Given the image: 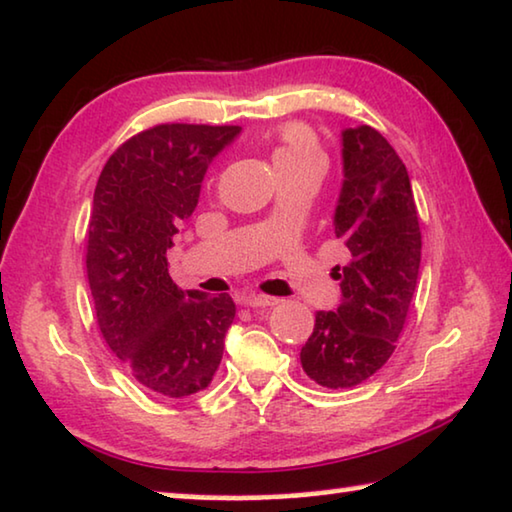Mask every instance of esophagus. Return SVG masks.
Segmentation results:
<instances>
[{
  "label": "esophagus",
  "instance_id": "esophagus-1",
  "mask_svg": "<svg viewBox=\"0 0 512 512\" xmlns=\"http://www.w3.org/2000/svg\"><path fill=\"white\" fill-rule=\"evenodd\" d=\"M243 305H250V308H273L280 301L273 299V296H264V294H243L239 299Z\"/></svg>",
  "mask_w": 512,
  "mask_h": 512
}]
</instances>
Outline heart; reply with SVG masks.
Returning <instances> with one entry per match:
<instances>
[{
	"instance_id": "1",
	"label": "heart",
	"mask_w": 512,
	"mask_h": 512,
	"mask_svg": "<svg viewBox=\"0 0 512 512\" xmlns=\"http://www.w3.org/2000/svg\"><path fill=\"white\" fill-rule=\"evenodd\" d=\"M305 160H322V151H319L315 137L301 126L285 128L280 135V144L273 149V165H276V170L285 165L305 163Z\"/></svg>"
}]
</instances>
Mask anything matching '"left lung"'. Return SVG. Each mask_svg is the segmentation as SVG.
<instances>
[{
	"label": "left lung",
	"mask_w": 512,
	"mask_h": 512,
	"mask_svg": "<svg viewBox=\"0 0 512 512\" xmlns=\"http://www.w3.org/2000/svg\"><path fill=\"white\" fill-rule=\"evenodd\" d=\"M335 236L352 262L335 266L342 303L319 310L301 365L326 388H352L391 358L421 269V227L407 167L370 126L345 128Z\"/></svg>",
	"instance_id": "obj_1"
}]
</instances>
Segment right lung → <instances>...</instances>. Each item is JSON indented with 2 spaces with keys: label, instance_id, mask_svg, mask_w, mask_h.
I'll list each match as a JSON object with an SVG mask.
<instances>
[{
  "label": "right lung",
  "instance_id": "right-lung-1",
  "mask_svg": "<svg viewBox=\"0 0 512 512\" xmlns=\"http://www.w3.org/2000/svg\"><path fill=\"white\" fill-rule=\"evenodd\" d=\"M241 126L160 124L121 144L94 190L87 278L108 347L135 381L165 398L211 384L236 315L230 294L183 289L167 250L200 202L211 160Z\"/></svg>",
  "mask_w": 512,
  "mask_h": 512
}]
</instances>
